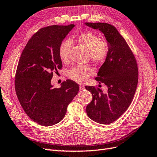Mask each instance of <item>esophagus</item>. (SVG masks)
<instances>
[{
	"label": "esophagus",
	"instance_id": "34e87169",
	"mask_svg": "<svg viewBox=\"0 0 157 157\" xmlns=\"http://www.w3.org/2000/svg\"><path fill=\"white\" fill-rule=\"evenodd\" d=\"M79 89L80 90H83L85 89V86L84 85H79Z\"/></svg>",
	"mask_w": 157,
	"mask_h": 157
}]
</instances>
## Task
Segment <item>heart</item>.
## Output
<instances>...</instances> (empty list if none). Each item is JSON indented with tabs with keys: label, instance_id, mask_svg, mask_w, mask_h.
<instances>
[{
	"label": "heart",
	"instance_id": "1",
	"mask_svg": "<svg viewBox=\"0 0 157 157\" xmlns=\"http://www.w3.org/2000/svg\"><path fill=\"white\" fill-rule=\"evenodd\" d=\"M77 42L90 52V58L94 62H105L110 53V45L106 40H101V38L92 32L80 34L76 38ZM72 46L70 39L64 40L59 47V55L63 62H67ZM92 71L86 66L77 65L68 73L69 77L78 83H83L89 78Z\"/></svg>",
	"mask_w": 157,
	"mask_h": 157
}]
</instances>
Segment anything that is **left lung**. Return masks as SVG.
I'll return each instance as SVG.
<instances>
[{"mask_svg": "<svg viewBox=\"0 0 157 157\" xmlns=\"http://www.w3.org/2000/svg\"><path fill=\"white\" fill-rule=\"evenodd\" d=\"M85 25L103 33L110 45L109 55L95 78L99 83L106 85L107 91L104 93L98 87L85 86L92 95L86 108L88 116L99 124H108L121 117L132 103L138 83L137 63L126 40L113 25L101 22Z\"/></svg>", "mask_w": 157, "mask_h": 157, "instance_id": "left-lung-1", "label": "left lung"}]
</instances>
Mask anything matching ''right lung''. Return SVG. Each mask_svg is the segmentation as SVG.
<instances>
[{
  "instance_id": "right-lung-1",
  "label": "right lung",
  "mask_w": 157,
  "mask_h": 157,
  "mask_svg": "<svg viewBox=\"0 0 157 157\" xmlns=\"http://www.w3.org/2000/svg\"><path fill=\"white\" fill-rule=\"evenodd\" d=\"M75 25H53L40 29L26 44L15 74L17 98L29 117L44 126L62 121L79 85L67 79L59 88L51 81L54 72L62 68L59 47Z\"/></svg>"
}]
</instances>
